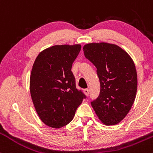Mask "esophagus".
<instances>
[{
	"label": "esophagus",
	"instance_id": "obj_1",
	"mask_svg": "<svg viewBox=\"0 0 153 153\" xmlns=\"http://www.w3.org/2000/svg\"><path fill=\"white\" fill-rule=\"evenodd\" d=\"M83 91H84V93H85V94L87 96H88V95H89V89H88V88H85V89H84Z\"/></svg>",
	"mask_w": 153,
	"mask_h": 153
}]
</instances>
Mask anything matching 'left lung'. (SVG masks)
<instances>
[{"mask_svg":"<svg viewBox=\"0 0 153 153\" xmlns=\"http://www.w3.org/2000/svg\"><path fill=\"white\" fill-rule=\"evenodd\" d=\"M85 57L96 68L101 90L91 106L106 125L120 122L136 97L137 76L134 62L121 47L108 43L84 45Z\"/></svg>","mask_w":153,"mask_h":153,"instance_id":"8db88e82","label":"left lung"}]
</instances>
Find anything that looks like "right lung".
<instances>
[{
	"label": "right lung",
	"instance_id": "add662e5",
	"mask_svg": "<svg viewBox=\"0 0 153 153\" xmlns=\"http://www.w3.org/2000/svg\"><path fill=\"white\" fill-rule=\"evenodd\" d=\"M81 46L55 45L39 54L31 70L30 93L36 112L45 124L60 128L73 120L86 98L76 88L71 71Z\"/></svg>",
	"mask_w": 153,
	"mask_h": 153
}]
</instances>
